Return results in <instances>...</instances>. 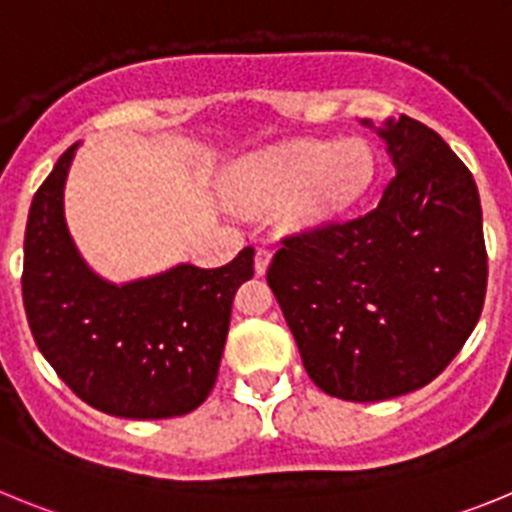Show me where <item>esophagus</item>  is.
<instances>
[{"instance_id": "obj_1", "label": "esophagus", "mask_w": 512, "mask_h": 512, "mask_svg": "<svg viewBox=\"0 0 512 512\" xmlns=\"http://www.w3.org/2000/svg\"><path fill=\"white\" fill-rule=\"evenodd\" d=\"M269 264H271V251L269 248H259V251H256V274H259V277H264L266 269H269Z\"/></svg>"}]
</instances>
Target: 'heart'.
Returning a JSON list of instances; mask_svg holds the SVG:
<instances>
[{"label": "heart", "instance_id": "b5f03b06", "mask_svg": "<svg viewBox=\"0 0 512 512\" xmlns=\"http://www.w3.org/2000/svg\"><path fill=\"white\" fill-rule=\"evenodd\" d=\"M374 176L377 158L364 140H292L238 158L223 187L246 210L277 205V223L287 233H312L351 210Z\"/></svg>", "mask_w": 512, "mask_h": 512}]
</instances>
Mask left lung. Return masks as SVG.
I'll list each match as a JSON object with an SVG mask.
<instances>
[{
  "instance_id": "8db88e82",
  "label": "left lung",
  "mask_w": 512,
  "mask_h": 512,
  "mask_svg": "<svg viewBox=\"0 0 512 512\" xmlns=\"http://www.w3.org/2000/svg\"><path fill=\"white\" fill-rule=\"evenodd\" d=\"M395 179L372 212L287 238L266 282L320 390L377 402L420 390L482 315L487 251L474 176L436 130L387 117Z\"/></svg>"
}]
</instances>
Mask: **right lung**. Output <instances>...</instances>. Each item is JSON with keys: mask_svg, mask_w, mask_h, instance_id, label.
Segmentation results:
<instances>
[{"mask_svg": "<svg viewBox=\"0 0 512 512\" xmlns=\"http://www.w3.org/2000/svg\"><path fill=\"white\" fill-rule=\"evenodd\" d=\"M76 146L35 192L25 228L22 302L40 354L81 400L107 415L158 420L200 408L215 387L235 289L253 248L230 264H176L115 284L84 261L63 215Z\"/></svg>", "mask_w": 512, "mask_h": 512, "instance_id": "1", "label": "right lung"}]
</instances>
